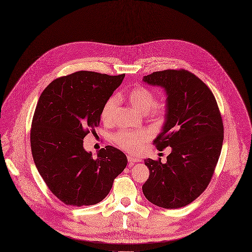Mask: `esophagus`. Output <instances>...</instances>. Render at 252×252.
<instances>
[{"label":"esophagus","mask_w":252,"mask_h":252,"mask_svg":"<svg viewBox=\"0 0 252 252\" xmlns=\"http://www.w3.org/2000/svg\"><path fill=\"white\" fill-rule=\"evenodd\" d=\"M127 160H128V162H129V165H132V164H134V163H136V162H138L139 161V159L138 158H136V157H134V156H127Z\"/></svg>","instance_id":"obj_1"}]
</instances>
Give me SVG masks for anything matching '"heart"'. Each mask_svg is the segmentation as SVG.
Masks as SVG:
<instances>
[{
  "instance_id": "b5f03b06",
  "label": "heart",
  "mask_w": 252,
  "mask_h": 252,
  "mask_svg": "<svg viewBox=\"0 0 252 252\" xmlns=\"http://www.w3.org/2000/svg\"><path fill=\"white\" fill-rule=\"evenodd\" d=\"M127 98L131 106L142 114L148 113L155 119H161L164 114V104L155 103V96L153 92L143 86H138L131 90ZM117 106L118 98L115 96L106 101L101 114L103 121L111 122L113 120ZM149 138L150 133L146 130H122L115 135L116 142L128 152L139 151L142 144Z\"/></svg>"
}]
</instances>
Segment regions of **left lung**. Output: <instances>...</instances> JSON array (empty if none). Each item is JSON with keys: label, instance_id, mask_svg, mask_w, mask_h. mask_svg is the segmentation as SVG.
Returning <instances> with one entry per match:
<instances>
[{"label": "left lung", "instance_id": "left-lung-1", "mask_svg": "<svg viewBox=\"0 0 252 252\" xmlns=\"http://www.w3.org/2000/svg\"><path fill=\"white\" fill-rule=\"evenodd\" d=\"M142 81L165 92V122L154 143L159 150L171 147L165 163L144 159L149 177L142 192L158 207L182 208L212 179L223 141L221 116L212 91L186 70L157 71Z\"/></svg>", "mask_w": 252, "mask_h": 252}]
</instances>
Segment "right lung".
Listing matches in <instances>:
<instances>
[{"instance_id":"add662e5","label":"right lung","mask_w":252,"mask_h":252,"mask_svg":"<svg viewBox=\"0 0 252 252\" xmlns=\"http://www.w3.org/2000/svg\"><path fill=\"white\" fill-rule=\"evenodd\" d=\"M124 78L79 71L52 81L38 99L31 131L32 157L49 190L66 205L100 203L126 168L127 158L116 147L102 148L97 158L83 147Z\"/></svg>"}]
</instances>
